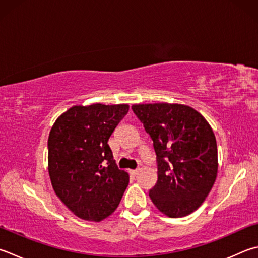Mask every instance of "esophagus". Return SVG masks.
<instances>
[{
	"instance_id": "obj_1",
	"label": "esophagus",
	"mask_w": 258,
	"mask_h": 258,
	"mask_svg": "<svg viewBox=\"0 0 258 258\" xmlns=\"http://www.w3.org/2000/svg\"><path fill=\"white\" fill-rule=\"evenodd\" d=\"M139 172H140V169H136V170H131V171H130V173L132 174V175H138V174H139Z\"/></svg>"
}]
</instances>
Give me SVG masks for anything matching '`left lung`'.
<instances>
[{"mask_svg": "<svg viewBox=\"0 0 258 258\" xmlns=\"http://www.w3.org/2000/svg\"><path fill=\"white\" fill-rule=\"evenodd\" d=\"M133 112L153 141L158 182L149 196L161 213L181 218L203 205L218 172L217 142L209 123L182 104H135Z\"/></svg>", "mask_w": 258, "mask_h": 258, "instance_id": "1", "label": "left lung"}]
</instances>
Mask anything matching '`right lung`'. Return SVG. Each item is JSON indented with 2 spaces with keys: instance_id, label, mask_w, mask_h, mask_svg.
<instances>
[{
  "instance_id": "right-lung-1",
  "label": "right lung",
  "mask_w": 258,
  "mask_h": 258,
  "mask_svg": "<svg viewBox=\"0 0 258 258\" xmlns=\"http://www.w3.org/2000/svg\"><path fill=\"white\" fill-rule=\"evenodd\" d=\"M127 104L76 105L59 116L48 139V171L58 198L80 219L100 221L112 215L130 176L119 170L108 139Z\"/></svg>"
}]
</instances>
